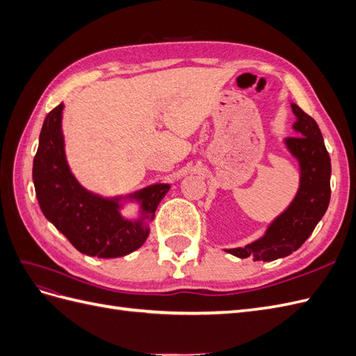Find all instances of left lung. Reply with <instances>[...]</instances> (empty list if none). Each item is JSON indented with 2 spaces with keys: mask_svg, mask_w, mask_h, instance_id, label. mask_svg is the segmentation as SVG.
Returning a JSON list of instances; mask_svg holds the SVG:
<instances>
[{
  "mask_svg": "<svg viewBox=\"0 0 356 356\" xmlns=\"http://www.w3.org/2000/svg\"><path fill=\"white\" fill-rule=\"evenodd\" d=\"M297 117L293 129L298 136L286 138L284 144L298 160L300 186L289 207L268 224L260 239L243 248L225 250L229 254L254 261H273L297 251L315 230L328 208L331 188V160L316 122L298 105L291 104Z\"/></svg>",
  "mask_w": 356,
  "mask_h": 356,
  "instance_id": "1",
  "label": "left lung"
}]
</instances>
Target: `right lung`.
Returning <instances> with one entry per match:
<instances>
[{"mask_svg": "<svg viewBox=\"0 0 356 356\" xmlns=\"http://www.w3.org/2000/svg\"><path fill=\"white\" fill-rule=\"evenodd\" d=\"M63 104L53 108L41 127L32 168L35 195L44 217L65 236L75 250L98 258H117L134 252L149 234L160 200L169 184L148 186L127 196L102 197L86 190L70 170L62 134ZM123 200L140 203V217L124 219Z\"/></svg>", "mask_w": 356, "mask_h": 356, "instance_id": "obj_1", "label": "right lung"}]
</instances>
